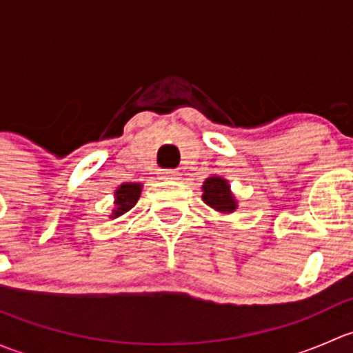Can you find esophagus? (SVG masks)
<instances>
[{"label":"esophagus","instance_id":"obj_1","mask_svg":"<svg viewBox=\"0 0 353 353\" xmlns=\"http://www.w3.org/2000/svg\"><path fill=\"white\" fill-rule=\"evenodd\" d=\"M179 172L176 169H163L160 172V179H177Z\"/></svg>","mask_w":353,"mask_h":353}]
</instances>
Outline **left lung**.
<instances>
[{
	"mask_svg": "<svg viewBox=\"0 0 353 353\" xmlns=\"http://www.w3.org/2000/svg\"><path fill=\"white\" fill-rule=\"evenodd\" d=\"M203 201L213 210L222 213H230L236 210V201L230 194L229 184L222 177H208L203 184Z\"/></svg>",
	"mask_w": 353,
	"mask_h": 353,
	"instance_id": "8db88e82",
	"label": "left lung"
}]
</instances>
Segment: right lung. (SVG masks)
Listing matches in <instances>:
<instances>
[{
    "label": "right lung",
    "instance_id": "add662e5",
    "mask_svg": "<svg viewBox=\"0 0 353 353\" xmlns=\"http://www.w3.org/2000/svg\"><path fill=\"white\" fill-rule=\"evenodd\" d=\"M140 193H141L140 184L137 183L123 184V186L116 191V210L112 212V219L114 216H121L126 212H130V210L137 205L138 198H140Z\"/></svg>",
    "mask_w": 353,
    "mask_h": 353
}]
</instances>
